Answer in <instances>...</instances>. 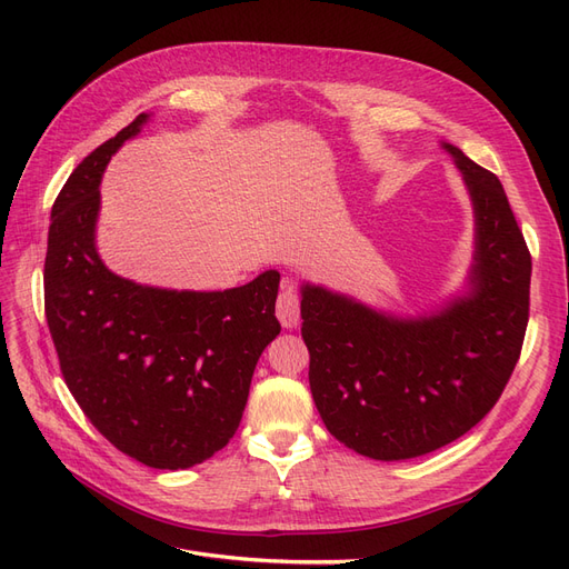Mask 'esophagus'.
Instances as JSON below:
<instances>
[{
    "label": "esophagus",
    "mask_w": 569,
    "mask_h": 569,
    "mask_svg": "<svg viewBox=\"0 0 569 569\" xmlns=\"http://www.w3.org/2000/svg\"><path fill=\"white\" fill-rule=\"evenodd\" d=\"M274 313H278L282 327H297L299 320H301V301H299V295L297 289L291 284H284L280 297H278V306H274Z\"/></svg>",
    "instance_id": "34e87169"
}]
</instances>
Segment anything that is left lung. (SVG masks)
Instances as JSON below:
<instances>
[{
  "mask_svg": "<svg viewBox=\"0 0 569 569\" xmlns=\"http://www.w3.org/2000/svg\"><path fill=\"white\" fill-rule=\"evenodd\" d=\"M468 187L475 253L468 284L432 313L393 316L301 284L308 382L330 435L375 460L456 441L503 393L529 320L531 256L503 184L441 142Z\"/></svg>",
  "mask_w": 569,
  "mask_h": 569,
  "instance_id": "1",
  "label": "left lung"
}]
</instances>
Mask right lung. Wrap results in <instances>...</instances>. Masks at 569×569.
<instances>
[{
    "label": "right lung",
    "mask_w": 569,
    "mask_h": 569,
    "mask_svg": "<svg viewBox=\"0 0 569 569\" xmlns=\"http://www.w3.org/2000/svg\"><path fill=\"white\" fill-rule=\"evenodd\" d=\"M147 120L140 113L97 147L51 206L44 313L63 380L99 432L149 468L184 470L237 432L258 358L280 335V272L226 291H178L104 266L101 176Z\"/></svg>",
    "instance_id": "add662e5"
}]
</instances>
